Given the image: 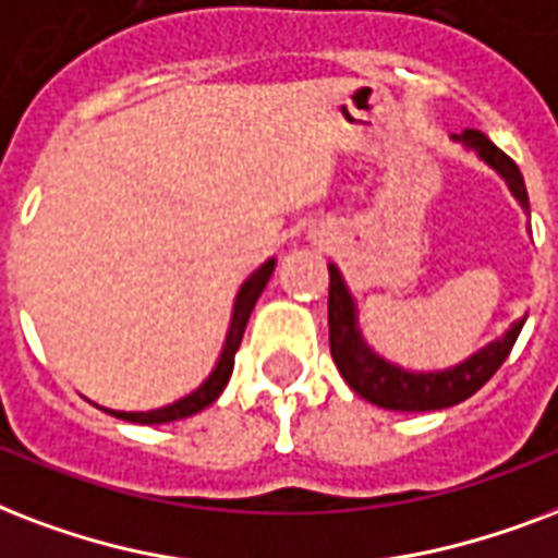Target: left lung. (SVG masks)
Returning a JSON list of instances; mask_svg holds the SVG:
<instances>
[{
	"label": "left lung",
	"mask_w": 558,
	"mask_h": 558,
	"mask_svg": "<svg viewBox=\"0 0 558 558\" xmlns=\"http://www.w3.org/2000/svg\"><path fill=\"white\" fill-rule=\"evenodd\" d=\"M460 140L481 154L489 166H495L500 174L507 177L509 189L518 197V203L530 209V197H526L524 177L518 166L504 154V150L483 136L481 131H463ZM524 328V319L509 328L507 335L489 347L469 357L465 364L445 369V373H427L413 375L404 373L399 366L387 364L378 355H373L364 347V340L355 331V305L349 296L347 284L340 279L338 267H328V347L331 357L338 364L343 381L361 396V399L373 401L378 408L387 410H442L451 404H460L469 396L481 390L483 384L489 381L492 375L498 373L500 364L507 361L512 347H515L518 335Z\"/></svg>",
	"instance_id": "left-lung-1"
}]
</instances>
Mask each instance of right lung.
Returning a JSON list of instances; mask_svg holds the SVG:
<instances>
[{
  "label": "right lung",
  "instance_id": "1",
  "mask_svg": "<svg viewBox=\"0 0 558 558\" xmlns=\"http://www.w3.org/2000/svg\"><path fill=\"white\" fill-rule=\"evenodd\" d=\"M276 262H265V265L258 267L256 274L250 276L247 282L241 284L239 300H235V311H232V323H230V335H227V343H223V352H220V361L215 366V373L206 378V381L192 392V396H185V399L174 401V404H168V408L159 410H148V413H116V410H107V413H113V416L124 418V422H140V425H162V422H174V418H185L197 413V410L209 408L211 401L218 399L227 381H230L232 366H235V352L241 347V338H244V328H247V319L256 308V300L265 291L267 279L274 274Z\"/></svg>",
  "mask_w": 558,
  "mask_h": 558
}]
</instances>
